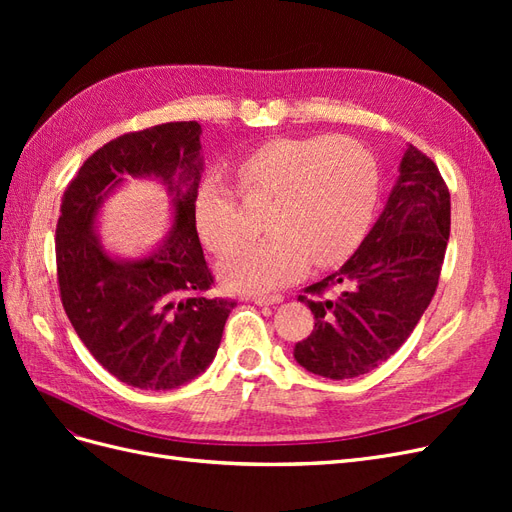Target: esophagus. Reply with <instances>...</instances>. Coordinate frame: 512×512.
<instances>
[{
  "instance_id": "esophagus-1",
  "label": "esophagus",
  "mask_w": 512,
  "mask_h": 512,
  "mask_svg": "<svg viewBox=\"0 0 512 512\" xmlns=\"http://www.w3.org/2000/svg\"><path fill=\"white\" fill-rule=\"evenodd\" d=\"M252 301L256 305H277L284 301V294H254Z\"/></svg>"
}]
</instances>
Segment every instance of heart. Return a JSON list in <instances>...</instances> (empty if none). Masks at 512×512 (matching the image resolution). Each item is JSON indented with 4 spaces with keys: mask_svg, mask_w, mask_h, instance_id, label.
Instances as JSON below:
<instances>
[{
    "mask_svg": "<svg viewBox=\"0 0 512 512\" xmlns=\"http://www.w3.org/2000/svg\"><path fill=\"white\" fill-rule=\"evenodd\" d=\"M245 198L271 196L265 237L237 247L220 265L237 290H269L299 277L309 260L318 267L344 262L363 241L378 200V162L348 136L275 138L232 166ZM198 237L215 254L243 235L237 192L215 177L194 190Z\"/></svg>",
    "mask_w": 512,
    "mask_h": 512,
    "instance_id": "b5f03b06",
    "label": "heart"
}]
</instances>
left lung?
Returning <instances> with one entry per match:
<instances>
[{
	"label": "left lung",
	"mask_w": 512,
	"mask_h": 512,
	"mask_svg": "<svg viewBox=\"0 0 512 512\" xmlns=\"http://www.w3.org/2000/svg\"><path fill=\"white\" fill-rule=\"evenodd\" d=\"M451 235V194L438 166L408 145L399 179L344 267L299 294L316 318L294 346L307 371L348 380L401 348L436 294Z\"/></svg>",
	"instance_id": "1"
}]
</instances>
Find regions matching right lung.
Masks as SVG:
<instances>
[{"mask_svg":"<svg viewBox=\"0 0 512 512\" xmlns=\"http://www.w3.org/2000/svg\"><path fill=\"white\" fill-rule=\"evenodd\" d=\"M200 126L170 121L128 132L91 153L61 198L55 230L59 297L94 359L136 389L168 391L194 380L220 348L237 301L209 297L213 275L194 224ZM158 176L176 198L164 246L143 261H115L93 220L120 177Z\"/></svg>","mask_w":512,"mask_h":512,"instance_id":"right-lung-1","label":"right lung"}]
</instances>
